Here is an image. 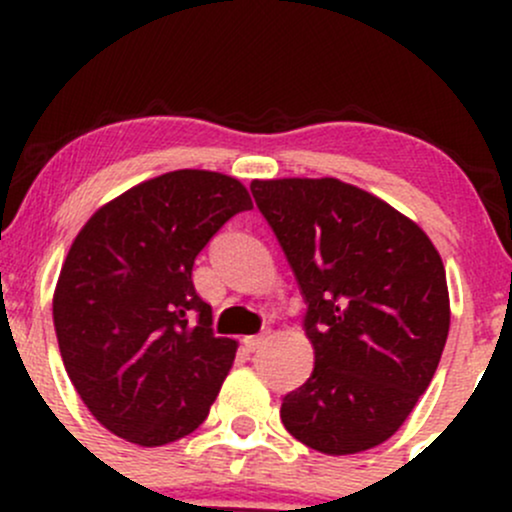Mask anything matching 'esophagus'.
<instances>
[{"label": "esophagus", "mask_w": 512, "mask_h": 512, "mask_svg": "<svg viewBox=\"0 0 512 512\" xmlns=\"http://www.w3.org/2000/svg\"><path fill=\"white\" fill-rule=\"evenodd\" d=\"M269 337H272V332L264 330V332H260V334H255V337H245L243 344H245V349H248V351H257L262 344H267Z\"/></svg>", "instance_id": "esophagus-1"}]
</instances>
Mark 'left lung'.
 <instances>
[{
  "label": "left lung",
  "mask_w": 512,
  "mask_h": 512,
  "mask_svg": "<svg viewBox=\"0 0 512 512\" xmlns=\"http://www.w3.org/2000/svg\"><path fill=\"white\" fill-rule=\"evenodd\" d=\"M315 349L281 402L293 438L325 455L385 443L431 385L450 330L445 267L428 236L383 199L334 178L255 180Z\"/></svg>",
  "instance_id": "obj_1"
}]
</instances>
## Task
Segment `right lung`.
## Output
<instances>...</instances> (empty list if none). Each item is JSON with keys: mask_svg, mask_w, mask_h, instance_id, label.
Returning <instances> with one entry per match:
<instances>
[{"mask_svg": "<svg viewBox=\"0 0 512 512\" xmlns=\"http://www.w3.org/2000/svg\"><path fill=\"white\" fill-rule=\"evenodd\" d=\"M248 209L236 178L173 170L105 204L76 236L52 320L69 380L115 436L156 448L207 419L238 344L216 337L192 267Z\"/></svg>", "mask_w": 512, "mask_h": 512, "instance_id": "1", "label": "right lung"}]
</instances>
